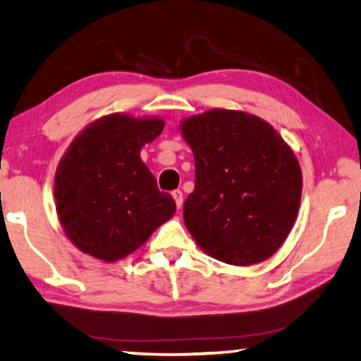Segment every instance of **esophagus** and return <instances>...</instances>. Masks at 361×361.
<instances>
[{"mask_svg": "<svg viewBox=\"0 0 361 361\" xmlns=\"http://www.w3.org/2000/svg\"><path fill=\"white\" fill-rule=\"evenodd\" d=\"M173 198H174V202H176L177 209H180L182 208V202H184V195H182V190H174L173 192Z\"/></svg>", "mask_w": 361, "mask_h": 361, "instance_id": "esophagus-1", "label": "esophagus"}]
</instances>
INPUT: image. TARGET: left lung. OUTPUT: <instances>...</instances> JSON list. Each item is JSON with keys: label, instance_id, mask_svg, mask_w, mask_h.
Returning a JSON list of instances; mask_svg holds the SVG:
<instances>
[{"label": "left lung", "instance_id": "left-lung-1", "mask_svg": "<svg viewBox=\"0 0 361 361\" xmlns=\"http://www.w3.org/2000/svg\"><path fill=\"white\" fill-rule=\"evenodd\" d=\"M195 157V190L184 203L188 232L232 265L269 259L296 221L302 174L293 150L261 118L212 109L180 125Z\"/></svg>", "mask_w": 361, "mask_h": 361}]
</instances>
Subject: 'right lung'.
<instances>
[{"instance_id": "1", "label": "right lung", "mask_w": 361, "mask_h": 361, "mask_svg": "<svg viewBox=\"0 0 361 361\" xmlns=\"http://www.w3.org/2000/svg\"><path fill=\"white\" fill-rule=\"evenodd\" d=\"M163 128L159 118L115 114L91 123L68 147L56 173V208L82 252L118 261L173 217V197L158 190L139 155Z\"/></svg>"}]
</instances>
